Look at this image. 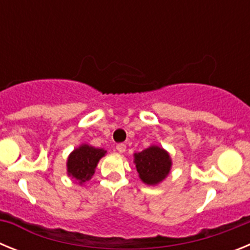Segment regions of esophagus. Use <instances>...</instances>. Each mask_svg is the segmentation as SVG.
<instances>
[{
  "label": "esophagus",
  "instance_id": "esophagus-1",
  "mask_svg": "<svg viewBox=\"0 0 250 250\" xmlns=\"http://www.w3.org/2000/svg\"><path fill=\"white\" fill-rule=\"evenodd\" d=\"M116 150H118L120 154H123V152H125V150H126V145H125V144H118V145H116Z\"/></svg>",
  "mask_w": 250,
  "mask_h": 250
}]
</instances>
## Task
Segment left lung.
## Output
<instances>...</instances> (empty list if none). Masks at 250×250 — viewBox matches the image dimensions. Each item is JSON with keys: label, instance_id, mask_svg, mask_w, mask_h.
<instances>
[{"label": "left lung", "instance_id": "obj_1", "mask_svg": "<svg viewBox=\"0 0 250 250\" xmlns=\"http://www.w3.org/2000/svg\"><path fill=\"white\" fill-rule=\"evenodd\" d=\"M134 164L141 182L154 187L167 178L173 161L167 150L158 145H151L134 154Z\"/></svg>", "mask_w": 250, "mask_h": 250}]
</instances>
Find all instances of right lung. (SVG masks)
Listing matches in <instances>:
<instances>
[{
    "label": "right lung",
    "mask_w": 250,
    "mask_h": 250,
    "mask_svg": "<svg viewBox=\"0 0 250 250\" xmlns=\"http://www.w3.org/2000/svg\"><path fill=\"white\" fill-rule=\"evenodd\" d=\"M105 149L91 146L89 144H81L68 155L66 163L67 175L71 176L77 184H85L92 178L99 161L103 156H105Z\"/></svg>",
    "instance_id": "obj_1"
}]
</instances>
